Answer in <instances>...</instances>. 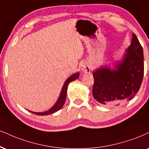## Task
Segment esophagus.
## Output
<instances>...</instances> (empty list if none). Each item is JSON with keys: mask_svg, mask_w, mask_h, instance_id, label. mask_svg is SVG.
<instances>
[{"mask_svg": "<svg viewBox=\"0 0 149 149\" xmlns=\"http://www.w3.org/2000/svg\"><path fill=\"white\" fill-rule=\"evenodd\" d=\"M81 70L85 73H90V71H91L90 65H89L88 63H87V62H85V63H83L82 64Z\"/></svg>", "mask_w": 149, "mask_h": 149, "instance_id": "esophagus-1", "label": "esophagus"}]
</instances>
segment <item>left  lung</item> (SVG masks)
<instances>
[{
	"label": "left lung",
	"instance_id": "left-lung-1",
	"mask_svg": "<svg viewBox=\"0 0 149 149\" xmlns=\"http://www.w3.org/2000/svg\"><path fill=\"white\" fill-rule=\"evenodd\" d=\"M144 76V54L137 36L132 34L130 45L121 60L112 67H101L93 72L92 94L106 106H116L131 100L138 92Z\"/></svg>",
	"mask_w": 149,
	"mask_h": 149
}]
</instances>
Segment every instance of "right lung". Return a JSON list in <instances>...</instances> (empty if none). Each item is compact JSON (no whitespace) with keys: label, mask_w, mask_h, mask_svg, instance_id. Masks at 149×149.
<instances>
[{"label":"right lung","mask_w":149,"mask_h":149,"mask_svg":"<svg viewBox=\"0 0 149 149\" xmlns=\"http://www.w3.org/2000/svg\"><path fill=\"white\" fill-rule=\"evenodd\" d=\"M80 76V73L77 72L74 74L71 75V76L69 77L68 79L66 80L65 82L64 83L63 87H62V91H61V93L60 94V96H59L58 99L56 103H55V105H53L51 108H50L49 110L47 111H45V112H32V111H30V112L32 113L37 114V115H48V114H51L56 112L57 111L60 110L62 107H63L64 102L66 101V98H67V88H68V85L71 82L73 81V80L78 79V77Z\"/></svg>","instance_id":"right-lung-1"}]
</instances>
